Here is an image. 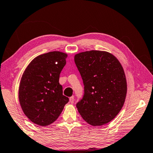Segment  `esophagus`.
Here are the masks:
<instances>
[{
	"mask_svg": "<svg viewBox=\"0 0 153 153\" xmlns=\"http://www.w3.org/2000/svg\"><path fill=\"white\" fill-rule=\"evenodd\" d=\"M69 102H70V103H71V104H73V103L74 102V97H71L69 98Z\"/></svg>",
	"mask_w": 153,
	"mask_h": 153,
	"instance_id": "obj_1",
	"label": "esophagus"
}]
</instances>
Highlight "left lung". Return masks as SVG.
I'll return each instance as SVG.
<instances>
[{"mask_svg": "<svg viewBox=\"0 0 153 153\" xmlns=\"http://www.w3.org/2000/svg\"><path fill=\"white\" fill-rule=\"evenodd\" d=\"M74 61L84 85L77 111L88 123L100 126L110 122L125 102L127 82L120 62L107 51L77 53Z\"/></svg>", "mask_w": 153, "mask_h": 153, "instance_id": "8db88e82", "label": "left lung"}]
</instances>
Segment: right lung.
<instances>
[{"label":"right lung","mask_w":153,"mask_h":153,"mask_svg":"<svg viewBox=\"0 0 153 153\" xmlns=\"http://www.w3.org/2000/svg\"><path fill=\"white\" fill-rule=\"evenodd\" d=\"M67 57V54L60 51L42 54L30 62L22 75L20 105L27 117L38 126L53 123L69 101L59 82Z\"/></svg>","instance_id":"obj_1"}]
</instances>
